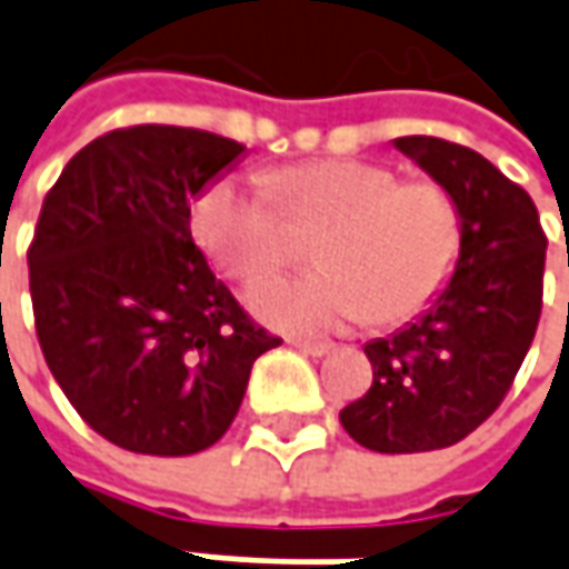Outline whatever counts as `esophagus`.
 <instances>
[{
	"label": "esophagus",
	"instance_id": "34e87169",
	"mask_svg": "<svg viewBox=\"0 0 569 569\" xmlns=\"http://www.w3.org/2000/svg\"><path fill=\"white\" fill-rule=\"evenodd\" d=\"M292 349H299L302 356H315V359H321V356H327L333 346L321 343V340H292Z\"/></svg>",
	"mask_w": 569,
	"mask_h": 569
}]
</instances>
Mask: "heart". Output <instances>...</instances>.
I'll return each instance as SVG.
<instances>
[{
  "label": "heart",
  "mask_w": 569,
  "mask_h": 569,
  "mask_svg": "<svg viewBox=\"0 0 569 569\" xmlns=\"http://www.w3.org/2000/svg\"><path fill=\"white\" fill-rule=\"evenodd\" d=\"M264 186L223 176L194 198L191 232L232 280H254L296 258V232L321 236L323 270L261 280L248 305L261 321L323 333L346 323H397L441 296L460 261L462 220L435 179H400L371 160H311Z\"/></svg>",
  "instance_id": "b5f03b06"
}]
</instances>
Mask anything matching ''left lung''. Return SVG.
Segmentation results:
<instances>
[{"instance_id":"obj_1","label":"left lung","mask_w":569,"mask_h":569,"mask_svg":"<svg viewBox=\"0 0 569 569\" xmlns=\"http://www.w3.org/2000/svg\"><path fill=\"white\" fill-rule=\"evenodd\" d=\"M393 148L453 194L460 261L416 321L365 343L375 381L340 421L375 453H425L462 441L510 390L539 327L548 239L532 198L476 150L428 134Z\"/></svg>"}]
</instances>
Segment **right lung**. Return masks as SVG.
I'll use <instances>...</instances> for the list:
<instances>
[{
    "label": "right lung",
    "instance_id": "add662e5",
    "mask_svg": "<svg viewBox=\"0 0 569 569\" xmlns=\"http://www.w3.org/2000/svg\"><path fill=\"white\" fill-rule=\"evenodd\" d=\"M242 144L179 126L78 150L28 251L37 340L78 416L122 450L191 457L232 425L258 356L280 346L191 239V204Z\"/></svg>",
    "mask_w": 569,
    "mask_h": 569
}]
</instances>
